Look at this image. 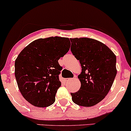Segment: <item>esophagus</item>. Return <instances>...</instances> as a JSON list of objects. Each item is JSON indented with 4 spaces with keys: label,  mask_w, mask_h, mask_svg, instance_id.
<instances>
[{
    "label": "esophagus",
    "mask_w": 131,
    "mask_h": 131,
    "mask_svg": "<svg viewBox=\"0 0 131 131\" xmlns=\"http://www.w3.org/2000/svg\"><path fill=\"white\" fill-rule=\"evenodd\" d=\"M75 78L76 77H74V78H69V79H67V80H66V82H70V81H73V79H75Z\"/></svg>",
    "instance_id": "esophagus-1"
}]
</instances>
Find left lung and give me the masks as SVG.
I'll list each match as a JSON object with an SVG mask.
<instances>
[{
	"mask_svg": "<svg viewBox=\"0 0 131 131\" xmlns=\"http://www.w3.org/2000/svg\"><path fill=\"white\" fill-rule=\"evenodd\" d=\"M71 51L79 61L82 72L78 76L80 89L71 93L72 100L82 106L101 102L112 88L116 75V57L104 43L87 37L70 39Z\"/></svg>",
	"mask_w": 131,
	"mask_h": 131,
	"instance_id": "obj_1",
	"label": "left lung"
}]
</instances>
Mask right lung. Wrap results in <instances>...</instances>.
<instances>
[{
  "label": "right lung",
  "mask_w": 131,
  "mask_h": 131,
  "mask_svg": "<svg viewBox=\"0 0 131 131\" xmlns=\"http://www.w3.org/2000/svg\"><path fill=\"white\" fill-rule=\"evenodd\" d=\"M70 46L67 37L39 39L19 54L15 62V75L21 94L31 104L47 107L55 102L62 70L58 61Z\"/></svg>",
  "instance_id": "1"
}]
</instances>
